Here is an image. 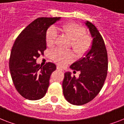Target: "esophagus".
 Segmentation results:
<instances>
[{
  "instance_id": "34e87169",
  "label": "esophagus",
  "mask_w": 124,
  "mask_h": 124,
  "mask_svg": "<svg viewBox=\"0 0 124 124\" xmlns=\"http://www.w3.org/2000/svg\"><path fill=\"white\" fill-rule=\"evenodd\" d=\"M56 68H57V70H59V71H63V69H62V68H60V66H57V67H56Z\"/></svg>"
}]
</instances>
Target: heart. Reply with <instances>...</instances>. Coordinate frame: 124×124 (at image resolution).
I'll list each match as a JSON object with an SVG mask.
<instances>
[{
    "label": "heart",
    "instance_id": "b5f03b06",
    "mask_svg": "<svg viewBox=\"0 0 124 124\" xmlns=\"http://www.w3.org/2000/svg\"><path fill=\"white\" fill-rule=\"evenodd\" d=\"M60 30L72 40L71 46L78 56H82L90 49L92 39L89 36L85 35V30L79 24L75 22H70L61 26ZM56 37V30L53 27L49 28L46 36L47 46L49 47L54 46ZM52 58L60 66H65L74 60L75 54L70 50L56 49L52 53Z\"/></svg>",
    "mask_w": 124,
    "mask_h": 124
}]
</instances>
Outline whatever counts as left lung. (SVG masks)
<instances>
[{
	"label": "left lung",
	"instance_id": "8db88e82",
	"mask_svg": "<svg viewBox=\"0 0 124 124\" xmlns=\"http://www.w3.org/2000/svg\"><path fill=\"white\" fill-rule=\"evenodd\" d=\"M85 24L93 38L91 48L84 57L70 66L71 70L80 71L79 77L66 72L62 83L64 97L76 106L88 103L99 93L108 73V53L103 38L92 23L86 21Z\"/></svg>",
	"mask_w": 124,
	"mask_h": 124
}]
</instances>
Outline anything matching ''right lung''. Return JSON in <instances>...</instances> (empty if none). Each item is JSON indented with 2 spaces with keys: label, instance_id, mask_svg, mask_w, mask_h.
I'll return each mask as SVG.
<instances>
[{
  "label": "right lung",
  "instance_id": "1",
  "mask_svg": "<svg viewBox=\"0 0 124 124\" xmlns=\"http://www.w3.org/2000/svg\"><path fill=\"white\" fill-rule=\"evenodd\" d=\"M60 19L37 18L20 33L13 46L9 63L11 76L17 91L26 99L39 100L46 93L56 66L48 62L42 67L37 58L46 49L47 30Z\"/></svg>",
  "mask_w": 124,
  "mask_h": 124
}]
</instances>
